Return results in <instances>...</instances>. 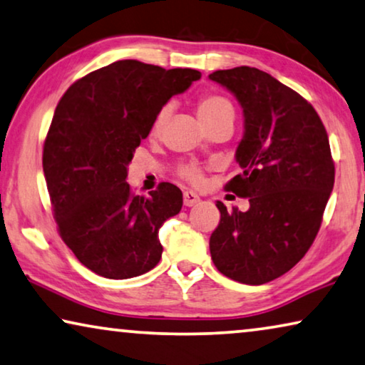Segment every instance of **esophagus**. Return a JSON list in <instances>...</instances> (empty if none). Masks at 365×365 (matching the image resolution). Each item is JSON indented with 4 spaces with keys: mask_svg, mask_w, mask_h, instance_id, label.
Masks as SVG:
<instances>
[{
    "mask_svg": "<svg viewBox=\"0 0 365 365\" xmlns=\"http://www.w3.org/2000/svg\"><path fill=\"white\" fill-rule=\"evenodd\" d=\"M197 203H200V197L197 193H193V192H185L183 193V205L185 206H195Z\"/></svg>",
    "mask_w": 365,
    "mask_h": 365,
    "instance_id": "34e87169",
    "label": "esophagus"
}]
</instances>
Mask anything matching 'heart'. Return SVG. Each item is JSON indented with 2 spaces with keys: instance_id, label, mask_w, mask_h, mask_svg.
I'll return each instance as SVG.
<instances>
[{
  "instance_id": "1",
  "label": "heart",
  "mask_w": 365,
  "mask_h": 365,
  "mask_svg": "<svg viewBox=\"0 0 365 365\" xmlns=\"http://www.w3.org/2000/svg\"><path fill=\"white\" fill-rule=\"evenodd\" d=\"M170 111H172V106L164 105L159 111L155 113V116L152 119V124H150L152 135H159L162 133L168 116H170ZM197 111H198L200 119L205 124L213 123L222 116H235V108H232L231 101L225 96L215 95V93L201 96L197 103ZM180 175L182 178H185V180L193 185H200L203 182V172H201V168H198L197 165L180 167Z\"/></svg>"
}]
</instances>
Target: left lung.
Instances as JSON below:
<instances>
[{
	"instance_id": "1",
	"label": "left lung",
	"mask_w": 365,
	"mask_h": 365,
	"mask_svg": "<svg viewBox=\"0 0 365 365\" xmlns=\"http://www.w3.org/2000/svg\"><path fill=\"white\" fill-rule=\"evenodd\" d=\"M210 78L236 96L244 135L236 150L242 168L226 190L249 198V210L217 201L220 225L210 252L222 275L262 285L302 260L317 237L334 185L328 133L297 91L254 67L216 70Z\"/></svg>"
}]
</instances>
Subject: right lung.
<instances>
[{"label":"right lung","instance_id":"add662e5","mask_svg":"<svg viewBox=\"0 0 365 365\" xmlns=\"http://www.w3.org/2000/svg\"><path fill=\"white\" fill-rule=\"evenodd\" d=\"M201 73L118 61L75 81L53 113L42 167L58 235L81 264L123 280L154 269L162 257L160 226L180 213L183 197L162 182L134 195L128 177L155 113Z\"/></svg>","mask_w":365,"mask_h":365}]
</instances>
